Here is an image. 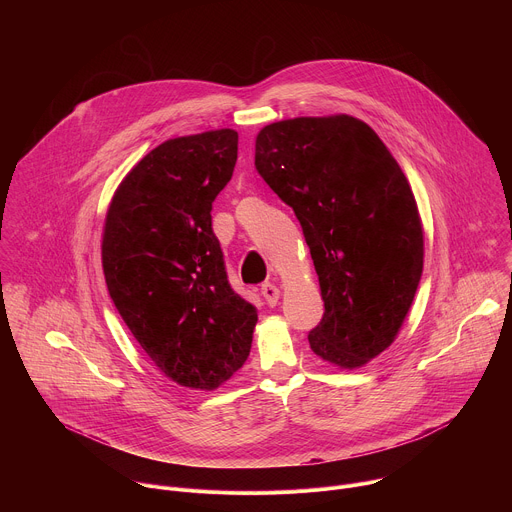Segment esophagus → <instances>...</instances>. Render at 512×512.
Listing matches in <instances>:
<instances>
[{
  "instance_id": "esophagus-1",
  "label": "esophagus",
  "mask_w": 512,
  "mask_h": 512,
  "mask_svg": "<svg viewBox=\"0 0 512 512\" xmlns=\"http://www.w3.org/2000/svg\"><path fill=\"white\" fill-rule=\"evenodd\" d=\"M261 295L265 297V301H267V305H269V307H275V305H277V301H279L281 291H279L273 283H265V285H261Z\"/></svg>"
}]
</instances>
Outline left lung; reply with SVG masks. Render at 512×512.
Instances as JSON below:
<instances>
[{"label": "left lung", "instance_id": "8db88e82", "mask_svg": "<svg viewBox=\"0 0 512 512\" xmlns=\"http://www.w3.org/2000/svg\"><path fill=\"white\" fill-rule=\"evenodd\" d=\"M255 167L297 215L325 313L309 333L323 361L357 369L397 337L423 273V225L399 163L361 119L263 127Z\"/></svg>", "mask_w": 512, "mask_h": 512}]
</instances>
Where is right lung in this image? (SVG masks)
I'll list each match as a JSON object with an SVG mask.
<instances>
[{
    "mask_svg": "<svg viewBox=\"0 0 512 512\" xmlns=\"http://www.w3.org/2000/svg\"><path fill=\"white\" fill-rule=\"evenodd\" d=\"M233 129L169 139L121 181L101 263L121 319L171 381L213 391L249 357L257 309L227 279L211 209L229 183Z\"/></svg>",
    "mask_w": 512,
    "mask_h": 512,
    "instance_id": "obj_1",
    "label": "right lung"
}]
</instances>
